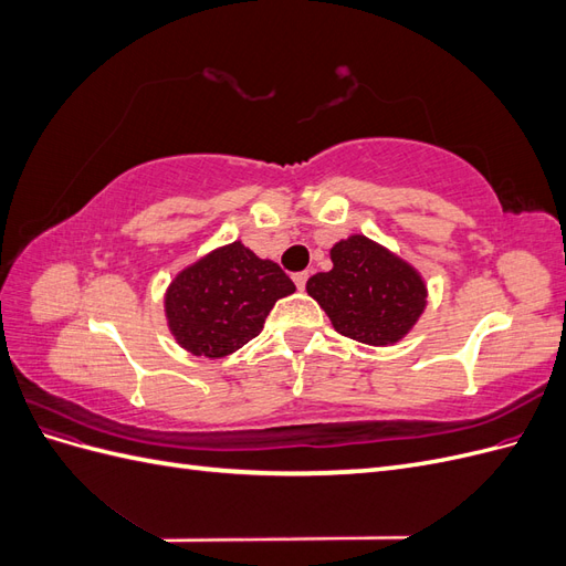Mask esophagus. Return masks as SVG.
Returning <instances> with one entry per match:
<instances>
[{
  "mask_svg": "<svg viewBox=\"0 0 566 566\" xmlns=\"http://www.w3.org/2000/svg\"><path fill=\"white\" fill-rule=\"evenodd\" d=\"M293 281H295V285H297L300 290H304V287H306V281H310V273H306V271H300V273H295Z\"/></svg>",
  "mask_w": 566,
  "mask_h": 566,
  "instance_id": "esophagus-1",
  "label": "esophagus"
}]
</instances>
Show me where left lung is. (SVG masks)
Listing matches in <instances>:
<instances>
[{"label":"left lung","mask_w":566,"mask_h":566,"mask_svg":"<svg viewBox=\"0 0 566 566\" xmlns=\"http://www.w3.org/2000/svg\"><path fill=\"white\" fill-rule=\"evenodd\" d=\"M331 260V271L306 281V293L339 335L387 347L410 333L427 304V285L413 266L358 233L335 243Z\"/></svg>","instance_id":"left-lung-1"}]
</instances>
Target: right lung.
Returning <instances> with one entry per match:
<instances>
[{
  "mask_svg": "<svg viewBox=\"0 0 566 566\" xmlns=\"http://www.w3.org/2000/svg\"><path fill=\"white\" fill-rule=\"evenodd\" d=\"M293 293L295 283L276 262L235 241L177 273L165 293V316L186 352L221 358L260 335L273 304Z\"/></svg>",
  "mask_w": 566,
  "mask_h": 566,
  "instance_id": "obj_1",
  "label": "right lung"
}]
</instances>
